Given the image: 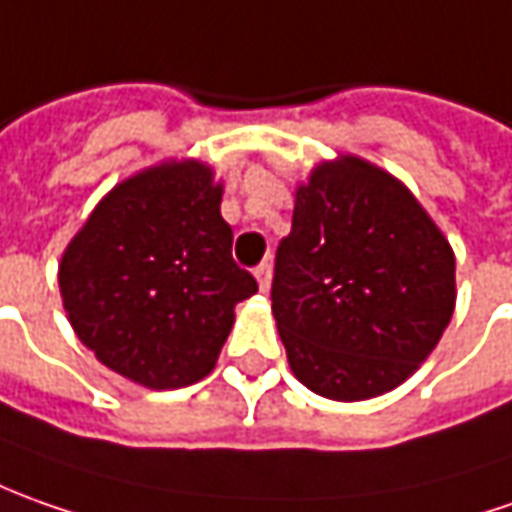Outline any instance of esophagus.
Masks as SVG:
<instances>
[{
	"mask_svg": "<svg viewBox=\"0 0 512 512\" xmlns=\"http://www.w3.org/2000/svg\"><path fill=\"white\" fill-rule=\"evenodd\" d=\"M255 277L260 291H269V286H272V266H269V263H260L255 269Z\"/></svg>",
	"mask_w": 512,
	"mask_h": 512,
	"instance_id": "34e87169",
	"label": "esophagus"
}]
</instances>
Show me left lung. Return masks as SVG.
<instances>
[{
  "label": "left lung",
  "mask_w": 512,
  "mask_h": 512,
  "mask_svg": "<svg viewBox=\"0 0 512 512\" xmlns=\"http://www.w3.org/2000/svg\"><path fill=\"white\" fill-rule=\"evenodd\" d=\"M453 306V249L408 186L357 155L311 169L272 280L294 377L337 402L394 391L428 360Z\"/></svg>",
  "instance_id": "8db88e82"
}]
</instances>
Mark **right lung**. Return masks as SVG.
Returning <instances> with one entry per match:
<instances>
[{"mask_svg":"<svg viewBox=\"0 0 512 512\" xmlns=\"http://www.w3.org/2000/svg\"><path fill=\"white\" fill-rule=\"evenodd\" d=\"M223 184L195 158L113 186L59 263L67 320L110 371L167 391L203 379L257 291L232 260Z\"/></svg>","mask_w":512,"mask_h":512,"instance_id":"right-lung-1","label":"right lung"}]
</instances>
